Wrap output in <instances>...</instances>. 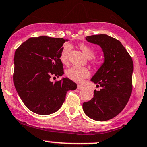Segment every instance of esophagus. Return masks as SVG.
<instances>
[{
    "label": "esophagus",
    "instance_id": "esophagus-1",
    "mask_svg": "<svg viewBox=\"0 0 147 147\" xmlns=\"http://www.w3.org/2000/svg\"><path fill=\"white\" fill-rule=\"evenodd\" d=\"M77 89L78 90L84 89V86H81V85H77Z\"/></svg>",
    "mask_w": 147,
    "mask_h": 147
}]
</instances>
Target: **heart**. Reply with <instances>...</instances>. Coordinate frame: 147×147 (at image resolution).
I'll return each mask as SVG.
<instances>
[{
    "instance_id": "obj_1",
    "label": "heart",
    "mask_w": 147,
    "mask_h": 147,
    "mask_svg": "<svg viewBox=\"0 0 147 147\" xmlns=\"http://www.w3.org/2000/svg\"><path fill=\"white\" fill-rule=\"evenodd\" d=\"M79 49L89 59H92L95 55V52L94 49L87 45L81 44L79 45ZM71 50L72 46L70 44L66 43L63 45L59 53V60L63 64L66 65L68 63L69 55H70ZM94 60H93L92 63H94ZM66 74L67 77L71 80L77 83H81L84 80V79L89 77L90 72L87 68H85V67L72 66L71 68L66 70Z\"/></svg>"
}]
</instances>
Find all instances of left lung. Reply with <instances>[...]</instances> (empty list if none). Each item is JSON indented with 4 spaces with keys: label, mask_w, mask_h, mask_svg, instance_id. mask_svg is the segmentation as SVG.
I'll return each instance as SVG.
<instances>
[{
    "label": "left lung",
    "mask_w": 147,
    "mask_h": 147,
    "mask_svg": "<svg viewBox=\"0 0 147 147\" xmlns=\"http://www.w3.org/2000/svg\"><path fill=\"white\" fill-rule=\"evenodd\" d=\"M86 39L102 48L105 59L91 79L101 89L94 90L92 99L83 103V109L92 119L108 121L125 108L131 94L133 60L121 42L112 37L100 34Z\"/></svg>",
    "instance_id": "8db88e82"
}]
</instances>
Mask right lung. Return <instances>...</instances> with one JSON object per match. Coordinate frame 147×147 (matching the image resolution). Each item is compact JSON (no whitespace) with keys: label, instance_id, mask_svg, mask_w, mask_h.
Instances as JSON below:
<instances>
[{"label":"right lung","instance_id":"1","mask_svg":"<svg viewBox=\"0 0 147 147\" xmlns=\"http://www.w3.org/2000/svg\"><path fill=\"white\" fill-rule=\"evenodd\" d=\"M66 41L68 40L48 36L31 38L16 50L14 86L31 112L41 115L57 112L64 102L67 92L77 88V84L67 77L51 81V77L63 74L59 53Z\"/></svg>","mask_w":147,"mask_h":147}]
</instances>
